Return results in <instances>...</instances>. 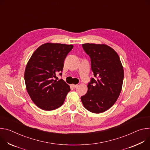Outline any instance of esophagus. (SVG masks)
Returning <instances> with one entry per match:
<instances>
[{
	"instance_id": "1",
	"label": "esophagus",
	"mask_w": 150,
	"mask_h": 150,
	"mask_svg": "<svg viewBox=\"0 0 150 150\" xmlns=\"http://www.w3.org/2000/svg\"><path fill=\"white\" fill-rule=\"evenodd\" d=\"M77 86L78 85H71V87H73V88H76Z\"/></svg>"
}]
</instances>
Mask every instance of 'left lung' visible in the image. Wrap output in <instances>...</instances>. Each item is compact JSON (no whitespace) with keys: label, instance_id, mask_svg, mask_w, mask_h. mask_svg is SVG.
Wrapping results in <instances>:
<instances>
[{"label":"left lung","instance_id":"left-lung-1","mask_svg":"<svg viewBox=\"0 0 150 150\" xmlns=\"http://www.w3.org/2000/svg\"><path fill=\"white\" fill-rule=\"evenodd\" d=\"M83 49L91 58L95 78L88 83L87 93L81 96L83 105L93 113L103 112L117 101L122 91L123 68L118 54L106 45L85 43Z\"/></svg>","mask_w":150,"mask_h":150}]
</instances>
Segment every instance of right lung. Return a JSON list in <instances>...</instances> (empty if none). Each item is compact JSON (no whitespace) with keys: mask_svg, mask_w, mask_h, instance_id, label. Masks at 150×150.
I'll use <instances>...</instances> for the list:
<instances>
[{"mask_svg":"<svg viewBox=\"0 0 150 150\" xmlns=\"http://www.w3.org/2000/svg\"><path fill=\"white\" fill-rule=\"evenodd\" d=\"M72 45L46 43L39 46L28 61L24 73L27 91L38 107L51 111L61 107L70 91L62 80H55L62 71L64 61Z\"/></svg>","mask_w":150,"mask_h":150,"instance_id":"right-lung-1","label":"right lung"}]
</instances>
